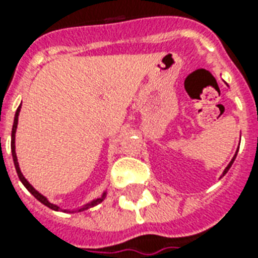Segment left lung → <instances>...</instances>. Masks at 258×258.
Here are the masks:
<instances>
[{
  "mask_svg": "<svg viewBox=\"0 0 258 258\" xmlns=\"http://www.w3.org/2000/svg\"><path fill=\"white\" fill-rule=\"evenodd\" d=\"M235 157H236V156H233V159H232V160H231V163H229V164H228V166H227V168H225V170H224V173H222V175H225V174H227L228 170H229V168H231V166H232L233 160H235Z\"/></svg>",
  "mask_w": 258,
  "mask_h": 258,
  "instance_id": "8db88e82",
  "label": "left lung"
}]
</instances>
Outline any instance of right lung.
I'll use <instances>...</instances> for the list:
<instances>
[{
	"instance_id": "obj_1",
	"label": "right lung",
	"mask_w": 258,
	"mask_h": 258,
	"mask_svg": "<svg viewBox=\"0 0 258 258\" xmlns=\"http://www.w3.org/2000/svg\"><path fill=\"white\" fill-rule=\"evenodd\" d=\"M19 112H20V106L18 107V110H16V113H15V120H14V125H12V138H11V151H12V157H14V163H15V168H16V173H18V177H19V179L22 181V184L25 185L26 188H27V190L30 192L34 198H36L38 202H41L42 205H45L47 207H49V209H52V210L55 211H58L60 210L59 209L58 206L56 205H52V203H49L48 202V199L45 198V196H42L40 192H37L33 186H31L30 184H29V181L23 177V174H22V171H20V168H19V163H18V157H16V152H15V134H16V128H18V117H19ZM106 198V192H103L102 194L101 198H98V199L95 200H92L91 203H87V205L84 206V207H81V209H79L77 211H84L87 210V209H90V207H92V206H96V205H99L101 203L102 200L105 199Z\"/></svg>"
}]
</instances>
